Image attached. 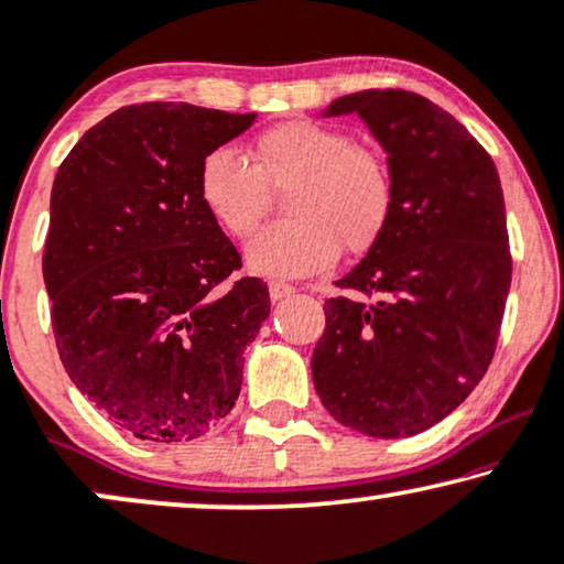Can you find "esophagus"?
<instances>
[{
    "label": "esophagus",
    "mask_w": 564,
    "mask_h": 564,
    "mask_svg": "<svg viewBox=\"0 0 564 564\" xmlns=\"http://www.w3.org/2000/svg\"><path fill=\"white\" fill-rule=\"evenodd\" d=\"M270 299H273V302H281V299H286V296H291L294 294V286H291V283H281V281H273L270 283Z\"/></svg>",
    "instance_id": "34e87169"
}]
</instances>
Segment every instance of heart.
Listing matches in <instances>:
<instances>
[{
    "mask_svg": "<svg viewBox=\"0 0 564 564\" xmlns=\"http://www.w3.org/2000/svg\"><path fill=\"white\" fill-rule=\"evenodd\" d=\"M252 164L216 147L200 162L206 212L231 237H250L268 212L270 191L286 195L289 221L258 231L245 258L254 273L299 278L360 254L384 235L394 212V177L377 149L317 120H286L252 141Z\"/></svg>",
    "mask_w": 564,
    "mask_h": 564,
    "instance_id": "1",
    "label": "heart"
}]
</instances>
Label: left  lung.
Returning a JSON list of instances; mask_svg holds the SVG:
<instances>
[{
    "instance_id": "8db88e82",
    "label": "left lung",
    "mask_w": 564,
    "mask_h": 564,
    "mask_svg": "<svg viewBox=\"0 0 564 564\" xmlns=\"http://www.w3.org/2000/svg\"><path fill=\"white\" fill-rule=\"evenodd\" d=\"M345 112L389 154L394 212L335 281L312 379L337 423L404 438L459 408L495 356L513 270L506 204L492 156L427 97L364 89L325 116Z\"/></svg>"
}]
</instances>
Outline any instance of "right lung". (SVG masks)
<instances>
[{
    "label": "right lung",
    "mask_w": 564,
    "mask_h": 564,
    "mask_svg": "<svg viewBox=\"0 0 564 564\" xmlns=\"http://www.w3.org/2000/svg\"><path fill=\"white\" fill-rule=\"evenodd\" d=\"M254 112L141 102L110 112L56 172L43 281L69 379L110 423L156 444L221 423L270 314L206 212L200 162Z\"/></svg>",
    "instance_id": "1"
}]
</instances>
